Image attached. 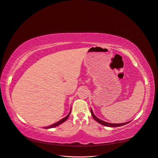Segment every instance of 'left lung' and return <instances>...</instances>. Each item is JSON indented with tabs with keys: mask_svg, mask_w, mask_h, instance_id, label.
<instances>
[{
	"mask_svg": "<svg viewBox=\"0 0 158 158\" xmlns=\"http://www.w3.org/2000/svg\"><path fill=\"white\" fill-rule=\"evenodd\" d=\"M91 113H92V116L94 118L95 121H96L98 123H100L101 125H104V126H106V127H121V126H123V125H127V124H128L130 121L128 122H127V123H108V122H106L104 121L103 120H101V119H99V118H98L95 115V114H94V112L92 111V108H91Z\"/></svg>",
	"mask_w": 158,
	"mask_h": 158,
	"instance_id": "1",
	"label": "left lung"
}]
</instances>
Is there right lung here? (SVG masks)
<instances>
[{
    "label": "right lung",
    "mask_w": 158,
    "mask_h": 158,
    "mask_svg": "<svg viewBox=\"0 0 158 158\" xmlns=\"http://www.w3.org/2000/svg\"><path fill=\"white\" fill-rule=\"evenodd\" d=\"M70 112H71V109H70V111L69 113V114H67V115H66L65 117H64L63 118L60 119V120L58 122H56V123H54V124H52V125H50V126H49V127H44V128H54V127H57V126L60 125V124L63 123L64 122H65L66 120H67L69 117L70 116Z\"/></svg>",
    "instance_id": "obj_1"
}]
</instances>
